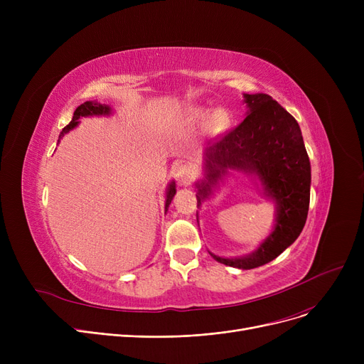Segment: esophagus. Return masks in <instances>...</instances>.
<instances>
[{
	"label": "esophagus",
	"instance_id": "esophagus-1",
	"mask_svg": "<svg viewBox=\"0 0 364 364\" xmlns=\"http://www.w3.org/2000/svg\"><path fill=\"white\" fill-rule=\"evenodd\" d=\"M174 174H176V178L180 184L183 186H188L190 183L193 181L196 172H195V168L192 165L188 164H178L174 169Z\"/></svg>",
	"mask_w": 364,
	"mask_h": 364
}]
</instances>
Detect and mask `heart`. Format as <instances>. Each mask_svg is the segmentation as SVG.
I'll list each match as a JSON object with an SVG mask.
<instances>
[{
	"mask_svg": "<svg viewBox=\"0 0 364 364\" xmlns=\"http://www.w3.org/2000/svg\"><path fill=\"white\" fill-rule=\"evenodd\" d=\"M193 118L200 124H209L214 132H223L230 127V113L225 109H215L214 112L209 109H196L193 110Z\"/></svg>",
	"mask_w": 364,
	"mask_h": 364,
	"instance_id": "heart-1",
	"label": "heart"
}]
</instances>
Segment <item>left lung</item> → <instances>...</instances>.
Segmentation results:
<instances>
[{"label":"left lung","mask_w":364,"mask_h":364,"mask_svg":"<svg viewBox=\"0 0 364 364\" xmlns=\"http://www.w3.org/2000/svg\"><path fill=\"white\" fill-rule=\"evenodd\" d=\"M246 118L203 153L205 178L196 183L198 206L213 193V187L237 169L254 174L265 196L276 203V224L258 250L239 258L211 254L221 264L251 270L277 258L291 246L307 221L311 166L298 122L269 94H243Z\"/></svg>","instance_id":"1"}]
</instances>
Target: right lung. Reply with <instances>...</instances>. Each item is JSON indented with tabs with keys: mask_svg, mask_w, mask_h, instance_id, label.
Wrapping results in <instances>:
<instances>
[{
	"mask_svg": "<svg viewBox=\"0 0 364 364\" xmlns=\"http://www.w3.org/2000/svg\"><path fill=\"white\" fill-rule=\"evenodd\" d=\"M112 109L107 106V105H102L99 102H85L82 103L81 106L76 107V110L73 112V117H72V121L62 129L60 136H59V141L60 139L65 136V134H68L70 129H73L76 125L80 124V118H84V117H100V114H110ZM176 183L171 181V184L168 186L166 188V200H165V211L168 209L172 198H174L176 195Z\"/></svg>",
	"mask_w": 364,
	"mask_h": 364,
	"instance_id": "obj_1",
	"label": "right lung"
}]
</instances>
